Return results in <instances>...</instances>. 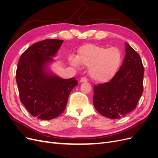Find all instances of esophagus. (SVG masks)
<instances>
[{
    "instance_id": "34e87169",
    "label": "esophagus",
    "mask_w": 158,
    "mask_h": 158,
    "mask_svg": "<svg viewBox=\"0 0 158 158\" xmlns=\"http://www.w3.org/2000/svg\"><path fill=\"white\" fill-rule=\"evenodd\" d=\"M88 82V79L86 78H82L80 79V82Z\"/></svg>"
}]
</instances>
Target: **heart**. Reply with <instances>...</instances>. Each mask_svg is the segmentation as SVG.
<instances>
[{
	"instance_id": "1",
	"label": "heart",
	"mask_w": 158,
	"mask_h": 158,
	"mask_svg": "<svg viewBox=\"0 0 158 158\" xmlns=\"http://www.w3.org/2000/svg\"><path fill=\"white\" fill-rule=\"evenodd\" d=\"M69 60L75 67H79L81 63L88 66L90 77L95 82L103 83L116 75L122 63L123 55L117 47L87 44L80 47L78 56L71 55Z\"/></svg>"
}]
</instances>
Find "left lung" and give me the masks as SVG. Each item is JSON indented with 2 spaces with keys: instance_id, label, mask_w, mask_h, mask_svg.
<instances>
[{
  "instance_id": "obj_1",
  "label": "left lung",
  "mask_w": 158,
  "mask_h": 158,
  "mask_svg": "<svg viewBox=\"0 0 158 158\" xmlns=\"http://www.w3.org/2000/svg\"><path fill=\"white\" fill-rule=\"evenodd\" d=\"M144 69L140 55L128 44L120 69L108 82L95 85L93 102L102 115L119 118L135 109L143 93Z\"/></svg>"
}]
</instances>
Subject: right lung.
Here are the masks:
<instances>
[{"label": "right lung", "mask_w": 158, "mask_h": 158, "mask_svg": "<svg viewBox=\"0 0 158 158\" xmlns=\"http://www.w3.org/2000/svg\"><path fill=\"white\" fill-rule=\"evenodd\" d=\"M63 40L37 42L22 54L16 80L21 102L33 117L51 120L63 113L71 91L78 85L74 78L63 79L47 71Z\"/></svg>", "instance_id": "add662e5"}]
</instances>
